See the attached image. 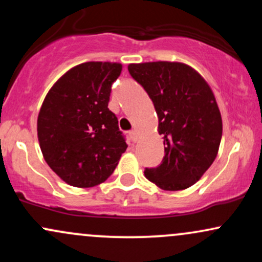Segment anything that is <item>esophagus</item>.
I'll return each instance as SVG.
<instances>
[{
    "instance_id": "1",
    "label": "esophagus",
    "mask_w": 262,
    "mask_h": 262,
    "mask_svg": "<svg viewBox=\"0 0 262 262\" xmlns=\"http://www.w3.org/2000/svg\"><path fill=\"white\" fill-rule=\"evenodd\" d=\"M129 138H130V140L132 141H137L138 140V133L135 130H132V132H129Z\"/></svg>"
}]
</instances>
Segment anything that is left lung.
<instances>
[{"label":"left lung","mask_w":262,"mask_h":262,"mask_svg":"<svg viewBox=\"0 0 262 262\" xmlns=\"http://www.w3.org/2000/svg\"><path fill=\"white\" fill-rule=\"evenodd\" d=\"M128 71L151 98L164 138L162 162L144 175L165 191L191 187L217 158L222 139L223 123L212 89L182 62L129 64Z\"/></svg>","instance_id":"1"}]
</instances>
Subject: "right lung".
I'll return each mask as SVG.
<instances>
[{
	"instance_id": "add662e5",
	"label": "right lung",
	"mask_w": 262,
	"mask_h": 262,
	"mask_svg": "<svg viewBox=\"0 0 262 262\" xmlns=\"http://www.w3.org/2000/svg\"><path fill=\"white\" fill-rule=\"evenodd\" d=\"M122 64L89 61L74 66L54 83L38 114L44 160L62 181L93 187L113 173L127 143L108 108L111 87Z\"/></svg>"
}]
</instances>
